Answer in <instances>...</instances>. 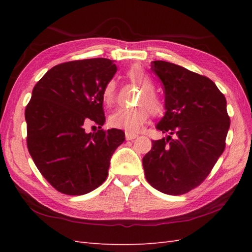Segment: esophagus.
Segmentation results:
<instances>
[{"label": "esophagus", "mask_w": 252, "mask_h": 252, "mask_svg": "<svg viewBox=\"0 0 252 252\" xmlns=\"http://www.w3.org/2000/svg\"><path fill=\"white\" fill-rule=\"evenodd\" d=\"M137 135L136 134H131V133H126V141H132L134 140V138H136Z\"/></svg>", "instance_id": "obj_1"}]
</instances>
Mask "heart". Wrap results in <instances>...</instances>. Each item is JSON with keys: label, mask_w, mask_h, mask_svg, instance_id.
I'll return each instance as SVG.
<instances>
[{"label": "heart", "mask_w": 252, "mask_h": 252, "mask_svg": "<svg viewBox=\"0 0 252 252\" xmlns=\"http://www.w3.org/2000/svg\"><path fill=\"white\" fill-rule=\"evenodd\" d=\"M126 76L130 82L142 89V93L137 98L136 104L141 105L133 108H119L112 112L109 117L110 126L119 127L127 132L135 133L141 129L149 117V112L153 116L161 114L163 105L159 96L154 92V84L152 79L141 66H132L126 71ZM117 96L116 83L108 81L101 91V97L104 103L111 105L115 103ZM150 111L148 112V110Z\"/></svg>", "instance_id": "1"}]
</instances>
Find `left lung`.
<instances>
[{"mask_svg": "<svg viewBox=\"0 0 252 252\" xmlns=\"http://www.w3.org/2000/svg\"><path fill=\"white\" fill-rule=\"evenodd\" d=\"M152 70L162 83L167 109L156 127L169 136L153 141L144 171L154 189L183 195L207 179L225 149L226 99L210 79L175 63L155 61Z\"/></svg>", "mask_w": 252, "mask_h": 252, "instance_id": "1", "label": "left lung"}]
</instances>
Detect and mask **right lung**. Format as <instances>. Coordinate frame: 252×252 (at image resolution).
I'll use <instances>...</instances> for the list:
<instances>
[{
  "instance_id": "obj_1",
  "label": "right lung",
  "mask_w": 252,
  "mask_h": 252,
  "mask_svg": "<svg viewBox=\"0 0 252 252\" xmlns=\"http://www.w3.org/2000/svg\"><path fill=\"white\" fill-rule=\"evenodd\" d=\"M117 71L107 58L72 61L50 69L26 107L27 147L44 179L66 195H84L107 179L125 132L104 130L101 91ZM95 123L100 130L85 131Z\"/></svg>"
}]
</instances>
